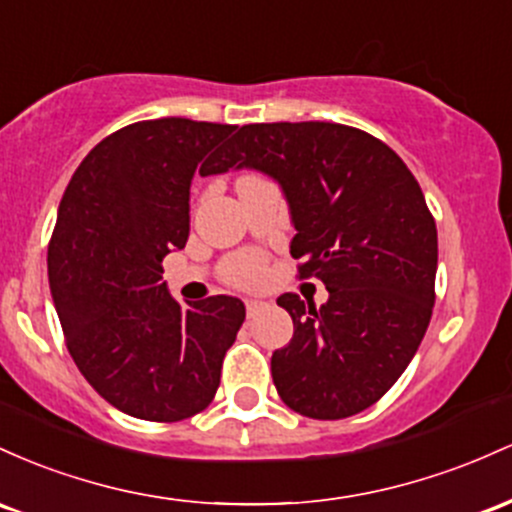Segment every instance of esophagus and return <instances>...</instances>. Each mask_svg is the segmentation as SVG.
Segmentation results:
<instances>
[{
	"instance_id": "esophagus-1",
	"label": "esophagus",
	"mask_w": 512,
	"mask_h": 512,
	"mask_svg": "<svg viewBox=\"0 0 512 512\" xmlns=\"http://www.w3.org/2000/svg\"><path fill=\"white\" fill-rule=\"evenodd\" d=\"M263 307H266L263 300H246V314H249V317H256Z\"/></svg>"
}]
</instances>
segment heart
Instances as JSON below:
<instances>
[{"mask_svg": "<svg viewBox=\"0 0 512 512\" xmlns=\"http://www.w3.org/2000/svg\"><path fill=\"white\" fill-rule=\"evenodd\" d=\"M263 273V258L258 254H241L227 261L225 278L232 285H254Z\"/></svg>", "mask_w": 512, "mask_h": 512, "instance_id": "obj_1", "label": "heart"}]
</instances>
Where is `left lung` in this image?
<instances>
[{"instance_id":"8db88e82","label":"left lung","mask_w":512,"mask_h":512,"mask_svg":"<svg viewBox=\"0 0 512 512\" xmlns=\"http://www.w3.org/2000/svg\"><path fill=\"white\" fill-rule=\"evenodd\" d=\"M256 169L283 188L300 278L329 290L321 307L280 295L295 324L271 358L292 411L355 416L399 380L435 302L438 229L409 166L382 140L338 123L244 125L212 174Z\"/></svg>"}]
</instances>
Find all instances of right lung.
I'll use <instances>...</instances> for the list:
<instances>
[{"mask_svg": "<svg viewBox=\"0 0 512 512\" xmlns=\"http://www.w3.org/2000/svg\"><path fill=\"white\" fill-rule=\"evenodd\" d=\"M237 125L157 118L91 149L74 171L48 246L67 350L118 411L174 423L210 404L246 317L237 297L181 304L162 261L191 232V181L210 176Z\"/></svg>", "mask_w": 512, "mask_h": 512, "instance_id": "obj_1", "label": "right lung"}]
</instances>
